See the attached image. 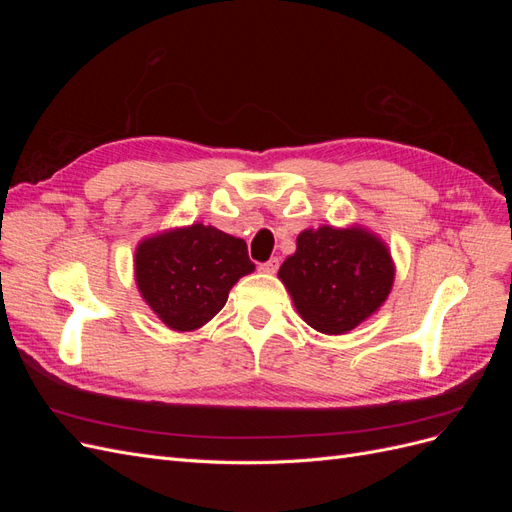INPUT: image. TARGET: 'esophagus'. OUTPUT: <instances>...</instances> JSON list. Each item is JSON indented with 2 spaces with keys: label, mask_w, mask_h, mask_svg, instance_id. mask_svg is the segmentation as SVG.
Segmentation results:
<instances>
[{
  "label": "esophagus",
  "mask_w": 512,
  "mask_h": 512,
  "mask_svg": "<svg viewBox=\"0 0 512 512\" xmlns=\"http://www.w3.org/2000/svg\"><path fill=\"white\" fill-rule=\"evenodd\" d=\"M277 267H280V260L277 258H271V260H267V262H262V265L258 267L262 273H275L277 271Z\"/></svg>",
  "instance_id": "1"
}]
</instances>
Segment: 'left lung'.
Instances as JSON below:
<instances>
[{
  "label": "left lung",
  "instance_id": "1",
  "mask_svg": "<svg viewBox=\"0 0 512 512\" xmlns=\"http://www.w3.org/2000/svg\"><path fill=\"white\" fill-rule=\"evenodd\" d=\"M299 316L324 335H344L389 299L395 262L389 245L359 224L305 228L297 252L277 271Z\"/></svg>",
  "mask_w": 512,
  "mask_h": 512
}]
</instances>
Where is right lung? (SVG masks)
<instances>
[{
	"mask_svg": "<svg viewBox=\"0 0 512 512\" xmlns=\"http://www.w3.org/2000/svg\"><path fill=\"white\" fill-rule=\"evenodd\" d=\"M254 269L243 239L200 222L156 232L134 252L138 292L179 333L205 327L226 305L230 288Z\"/></svg>",
	"mask_w": 512,
	"mask_h": 512,
	"instance_id": "obj_1",
	"label": "right lung"
}]
</instances>
